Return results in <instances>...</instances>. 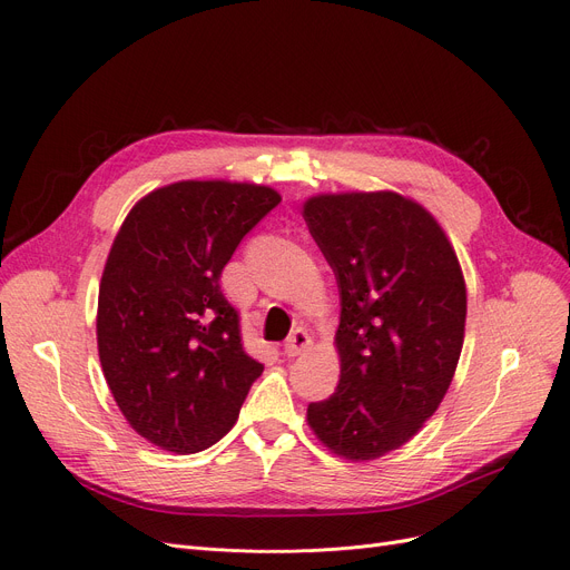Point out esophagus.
I'll return each instance as SVG.
<instances>
[{
  "instance_id": "obj_1",
  "label": "esophagus",
  "mask_w": 570,
  "mask_h": 570,
  "mask_svg": "<svg viewBox=\"0 0 570 570\" xmlns=\"http://www.w3.org/2000/svg\"><path fill=\"white\" fill-rule=\"evenodd\" d=\"M308 348H311V336L302 327H297L285 338V355L287 357H297V355H302Z\"/></svg>"
}]
</instances>
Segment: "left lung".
Segmentation results:
<instances>
[{
  "label": "left lung",
  "mask_w": 570,
  "mask_h": 570,
  "mask_svg": "<svg viewBox=\"0 0 570 570\" xmlns=\"http://www.w3.org/2000/svg\"><path fill=\"white\" fill-rule=\"evenodd\" d=\"M304 219L341 297V379L308 404V425L338 456L372 461L412 440L446 395L465 281L435 217L400 194L315 196Z\"/></svg>",
  "instance_id": "obj_1"
}]
</instances>
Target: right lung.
I'll list each match as a JSON object with an SVG mask.
<instances>
[{
  "instance_id": "add662e5",
  "label": "right lung",
  "mask_w": 570,
  "mask_h": 570,
  "mask_svg": "<svg viewBox=\"0 0 570 570\" xmlns=\"http://www.w3.org/2000/svg\"><path fill=\"white\" fill-rule=\"evenodd\" d=\"M281 196L238 181H175L135 206L98 297L109 391L145 440L177 453L219 442L264 372L243 348L219 276Z\"/></svg>"
}]
</instances>
